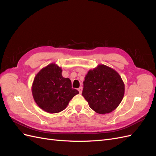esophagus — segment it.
Listing matches in <instances>:
<instances>
[{
	"label": "esophagus",
	"mask_w": 156,
	"mask_h": 156,
	"mask_svg": "<svg viewBox=\"0 0 156 156\" xmlns=\"http://www.w3.org/2000/svg\"><path fill=\"white\" fill-rule=\"evenodd\" d=\"M82 90H83V87H79V88H78V90H79V93H80V94H81V92H82Z\"/></svg>",
	"instance_id": "1"
}]
</instances>
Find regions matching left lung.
<instances>
[{
    "instance_id": "8db88e82",
    "label": "left lung",
    "mask_w": 156,
    "mask_h": 156,
    "mask_svg": "<svg viewBox=\"0 0 156 156\" xmlns=\"http://www.w3.org/2000/svg\"><path fill=\"white\" fill-rule=\"evenodd\" d=\"M124 83L115 69L98 65L89 70L83 82V96L90 107L99 114L114 111L124 95Z\"/></svg>"
}]
</instances>
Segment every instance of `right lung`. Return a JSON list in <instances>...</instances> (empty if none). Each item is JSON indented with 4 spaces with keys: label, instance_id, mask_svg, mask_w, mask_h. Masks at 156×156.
<instances>
[{
    "label": "right lung",
    "instance_id": "obj_1",
    "mask_svg": "<svg viewBox=\"0 0 156 156\" xmlns=\"http://www.w3.org/2000/svg\"><path fill=\"white\" fill-rule=\"evenodd\" d=\"M62 72L58 66L50 64L37 73L33 81V98L45 112L57 113L64 110L69 101L79 94L72 88L70 79L62 77Z\"/></svg>",
    "mask_w": 156,
    "mask_h": 156
}]
</instances>
